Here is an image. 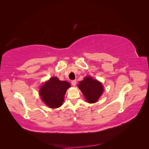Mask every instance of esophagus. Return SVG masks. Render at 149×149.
Masks as SVG:
<instances>
[{
	"label": "esophagus",
	"mask_w": 149,
	"mask_h": 149,
	"mask_svg": "<svg viewBox=\"0 0 149 149\" xmlns=\"http://www.w3.org/2000/svg\"><path fill=\"white\" fill-rule=\"evenodd\" d=\"M71 84H72L73 86H75L76 84H77V81H76L75 80H72V81H71Z\"/></svg>",
	"instance_id": "1"
}]
</instances>
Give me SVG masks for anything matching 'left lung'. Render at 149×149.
Listing matches in <instances>:
<instances>
[{
  "label": "left lung",
  "mask_w": 149,
  "mask_h": 149,
  "mask_svg": "<svg viewBox=\"0 0 149 149\" xmlns=\"http://www.w3.org/2000/svg\"><path fill=\"white\" fill-rule=\"evenodd\" d=\"M78 86L84 94L87 102L91 104L96 102L104 91L102 83L91 77H87L84 80L80 81Z\"/></svg>",
  "instance_id": "left-lung-1"
}]
</instances>
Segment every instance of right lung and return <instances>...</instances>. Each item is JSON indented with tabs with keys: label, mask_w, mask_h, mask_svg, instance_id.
Segmentation results:
<instances>
[{
	"label": "right lung",
	"mask_w": 149,
	"mask_h": 149,
	"mask_svg": "<svg viewBox=\"0 0 149 149\" xmlns=\"http://www.w3.org/2000/svg\"><path fill=\"white\" fill-rule=\"evenodd\" d=\"M70 84L66 81H60L57 77H52L45 82L40 89V95L48 107L58 108L62 105L64 95Z\"/></svg>",
	"instance_id": "right-lung-1"
}]
</instances>
